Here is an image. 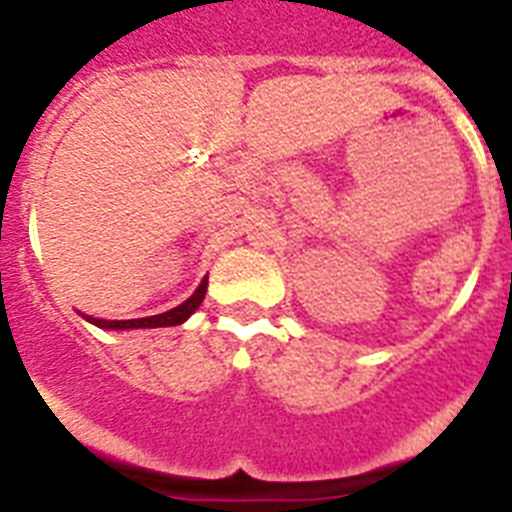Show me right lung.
Masks as SVG:
<instances>
[{
	"instance_id": "obj_1",
	"label": "right lung",
	"mask_w": 512,
	"mask_h": 512,
	"mask_svg": "<svg viewBox=\"0 0 512 512\" xmlns=\"http://www.w3.org/2000/svg\"><path fill=\"white\" fill-rule=\"evenodd\" d=\"M207 292V278L199 284V289L186 299L184 305L173 307L168 313L160 315H149V318H136V321H102V318H86L94 326L99 328H160V326H178V323H184L199 305H202V299H205Z\"/></svg>"
}]
</instances>
